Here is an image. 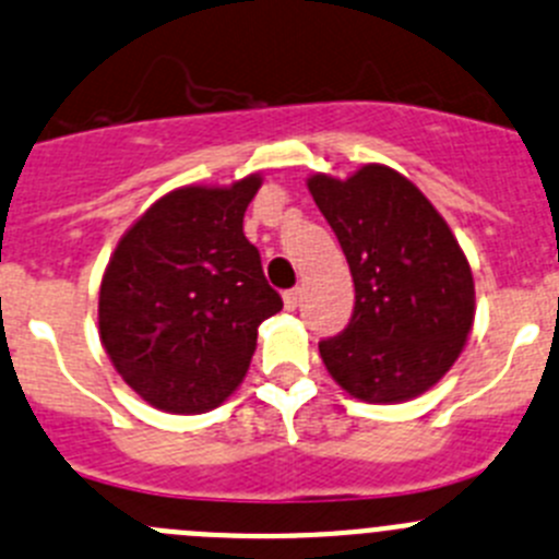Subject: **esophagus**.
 <instances>
[{
    "instance_id": "1",
    "label": "esophagus",
    "mask_w": 559,
    "mask_h": 559,
    "mask_svg": "<svg viewBox=\"0 0 559 559\" xmlns=\"http://www.w3.org/2000/svg\"><path fill=\"white\" fill-rule=\"evenodd\" d=\"M301 301V290L299 288H290L285 290V310H296Z\"/></svg>"
}]
</instances>
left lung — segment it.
Listing matches in <instances>:
<instances>
[{
	"label": "left lung",
	"instance_id": "left-lung-1",
	"mask_svg": "<svg viewBox=\"0 0 559 559\" xmlns=\"http://www.w3.org/2000/svg\"><path fill=\"white\" fill-rule=\"evenodd\" d=\"M354 276L348 326L318 343L332 379L359 401L423 395L459 359L475 283L448 222L401 173L365 164L348 180H307Z\"/></svg>",
	"mask_w": 559,
	"mask_h": 559
}]
</instances>
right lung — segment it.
I'll list each match as a JSON object with an SVG mask.
<instances>
[{"label": "right lung", "mask_w": 559, "mask_h": 559, "mask_svg": "<svg viewBox=\"0 0 559 559\" xmlns=\"http://www.w3.org/2000/svg\"><path fill=\"white\" fill-rule=\"evenodd\" d=\"M260 178L230 189L164 194L120 238L98 296L100 343L126 384L151 406L200 414L247 373L258 326L283 310L243 211Z\"/></svg>", "instance_id": "obj_1"}]
</instances>
